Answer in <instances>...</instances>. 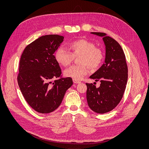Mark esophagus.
I'll list each match as a JSON object with an SVG mask.
<instances>
[{
    "label": "esophagus",
    "mask_w": 149,
    "mask_h": 149,
    "mask_svg": "<svg viewBox=\"0 0 149 149\" xmlns=\"http://www.w3.org/2000/svg\"><path fill=\"white\" fill-rule=\"evenodd\" d=\"M72 80H73L74 83H75V84H79V83H80V81H78V80H77V79H73Z\"/></svg>",
    "instance_id": "esophagus-1"
}]
</instances>
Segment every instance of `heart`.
I'll list each match as a JSON object with an SVG mask.
<instances>
[{
  "instance_id": "b5f03b06",
  "label": "heart",
  "mask_w": 149,
  "mask_h": 149,
  "mask_svg": "<svg viewBox=\"0 0 149 149\" xmlns=\"http://www.w3.org/2000/svg\"><path fill=\"white\" fill-rule=\"evenodd\" d=\"M69 51L62 47L58 48L55 53V58L60 65L67 67L74 58H77L78 65L71 66L64 71L66 77L77 80L82 79L91 70L98 68L104 59L102 51L95 47L93 42L86 39H78L68 45Z\"/></svg>"
}]
</instances>
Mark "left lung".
I'll return each instance as SVG.
<instances>
[{"mask_svg": "<svg viewBox=\"0 0 149 149\" xmlns=\"http://www.w3.org/2000/svg\"><path fill=\"white\" fill-rule=\"evenodd\" d=\"M102 37L105 45V63L90 78L100 81L97 88L92 83H86L87 100L94 112L104 114L113 110L121 100L128 78L125 56L118 42L102 32H91Z\"/></svg>", "mask_w": 149, "mask_h": 149, "instance_id": "obj_1", "label": "left lung"}]
</instances>
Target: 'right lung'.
<instances>
[{
	"label": "right lung",
	"instance_id": "right-lung-1",
	"mask_svg": "<svg viewBox=\"0 0 149 149\" xmlns=\"http://www.w3.org/2000/svg\"><path fill=\"white\" fill-rule=\"evenodd\" d=\"M63 40L58 35L42 36L27 45L20 57L19 88L28 104L42 114L55 110L73 84L70 77L54 80L62 74L54 53Z\"/></svg>",
	"mask_w": 149,
	"mask_h": 149
}]
</instances>
